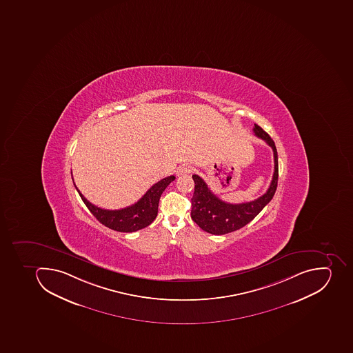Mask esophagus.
Listing matches in <instances>:
<instances>
[{
  "instance_id": "1",
  "label": "esophagus",
  "mask_w": 353,
  "mask_h": 353,
  "mask_svg": "<svg viewBox=\"0 0 353 353\" xmlns=\"http://www.w3.org/2000/svg\"><path fill=\"white\" fill-rule=\"evenodd\" d=\"M192 166L189 165V164H184V165L179 166L178 170H176V175L178 176H184V175H188L192 172Z\"/></svg>"
}]
</instances>
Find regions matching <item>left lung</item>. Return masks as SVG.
<instances>
[{
  "label": "left lung",
  "mask_w": 353,
  "mask_h": 353,
  "mask_svg": "<svg viewBox=\"0 0 353 353\" xmlns=\"http://www.w3.org/2000/svg\"><path fill=\"white\" fill-rule=\"evenodd\" d=\"M253 132L258 138L265 141L273 150L274 172L269 189L262 196L255 199L254 201H250L245 203H228L219 199L209 189L203 179H201L199 175L193 174L194 193L191 199V218L205 232L222 235L236 231L250 223L259 213L261 212L262 209L270 201L272 200L275 190L278 187V152L272 139L263 131L261 126L254 124Z\"/></svg>",
  "instance_id": "obj_1"
}]
</instances>
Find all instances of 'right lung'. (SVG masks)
I'll use <instances>...</instances> for the list:
<instances>
[{"instance_id":"1","label":"right lung","mask_w":353,"mask_h":353,"mask_svg":"<svg viewBox=\"0 0 353 353\" xmlns=\"http://www.w3.org/2000/svg\"><path fill=\"white\" fill-rule=\"evenodd\" d=\"M174 175H170L168 178L162 179L158 183L150 188L148 192L137 202V203L120 210H105L95 207L94 204L86 200L83 194L78 191L81 199L83 201L90 212L94 215L97 220L109 228V229L119 231V232H135L138 230L144 229L152 223L158 215L159 201L161 194L172 181Z\"/></svg>"}]
</instances>
